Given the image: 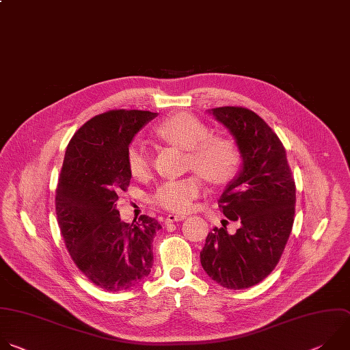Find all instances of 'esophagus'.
Here are the masks:
<instances>
[{
  "instance_id": "1",
  "label": "esophagus",
  "mask_w": 350,
  "mask_h": 350,
  "mask_svg": "<svg viewBox=\"0 0 350 350\" xmlns=\"http://www.w3.org/2000/svg\"><path fill=\"white\" fill-rule=\"evenodd\" d=\"M186 214H170L167 218H165V224H174V222H179V221H183L186 219Z\"/></svg>"
}]
</instances>
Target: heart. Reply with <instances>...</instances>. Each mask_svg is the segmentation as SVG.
Segmentation results:
<instances>
[{
	"instance_id": "b5f03b06",
	"label": "heart",
	"mask_w": 350,
	"mask_h": 350,
	"mask_svg": "<svg viewBox=\"0 0 350 350\" xmlns=\"http://www.w3.org/2000/svg\"><path fill=\"white\" fill-rule=\"evenodd\" d=\"M164 141L189 150V165L215 185L232 182L241 167V153L232 139L211 136V129L190 113H178L156 128ZM128 170L135 178H146L150 172V157L144 142L135 141L126 150ZM200 175L167 179L159 185L153 200L172 213H186L202 193Z\"/></svg>"
}]
</instances>
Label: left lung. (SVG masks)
<instances>
[{"label": "left lung", "mask_w": 350, "mask_h": 350, "mask_svg": "<svg viewBox=\"0 0 350 350\" xmlns=\"http://www.w3.org/2000/svg\"><path fill=\"white\" fill-rule=\"evenodd\" d=\"M233 135L241 168L219 198L224 215L240 228L208 233L200 252L201 266L214 282L229 290L260 283L282 258L294 225L295 182L280 139L245 107L211 109Z\"/></svg>", "instance_id": "left-lung-1"}]
</instances>
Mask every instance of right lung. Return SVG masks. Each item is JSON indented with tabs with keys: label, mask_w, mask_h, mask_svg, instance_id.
<instances>
[{
	"label": "right lung",
	"mask_w": 350,
	"mask_h": 350,
	"mask_svg": "<svg viewBox=\"0 0 350 350\" xmlns=\"http://www.w3.org/2000/svg\"><path fill=\"white\" fill-rule=\"evenodd\" d=\"M157 113L110 110L92 117L72 137L56 189V215L66 248L99 288L124 291L141 283L153 266V239L161 225L148 215L125 224L118 193L132 174L126 150Z\"/></svg>",
	"instance_id": "right-lung-1"
}]
</instances>
